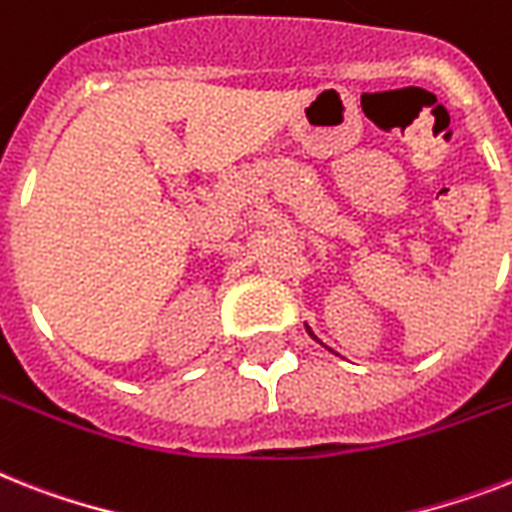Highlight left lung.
Here are the masks:
<instances>
[{
  "label": "left lung",
  "instance_id": "left-lung-1",
  "mask_svg": "<svg viewBox=\"0 0 512 512\" xmlns=\"http://www.w3.org/2000/svg\"><path fill=\"white\" fill-rule=\"evenodd\" d=\"M307 331H310V328H307ZM310 336H313V339H315V334H313V331H310Z\"/></svg>",
  "mask_w": 512,
  "mask_h": 512
}]
</instances>
